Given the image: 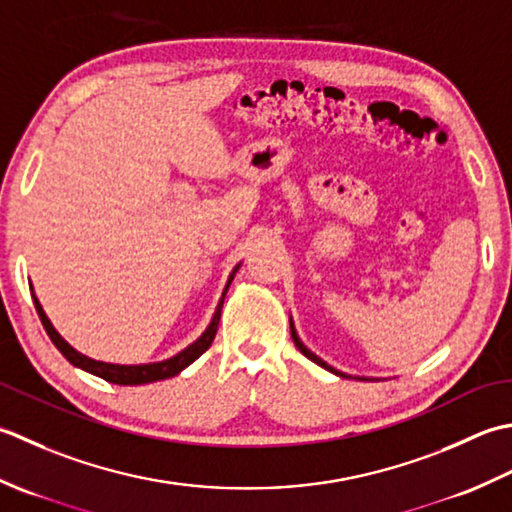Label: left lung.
I'll list each match as a JSON object with an SVG mask.
<instances>
[{
    "label": "left lung",
    "mask_w": 512,
    "mask_h": 512,
    "mask_svg": "<svg viewBox=\"0 0 512 512\" xmlns=\"http://www.w3.org/2000/svg\"><path fill=\"white\" fill-rule=\"evenodd\" d=\"M289 327H291V338H294V342H296V347H298V351L302 353V356H307L311 362H316L318 367H322V369H327V371H331L333 375H338V378H353V375H349V373H342V371H338V369H333L331 364H327L325 360L322 358H318L314 351L311 349H307L305 344H302V340L298 338V331H296V325H294V320H291V316H289ZM356 380H364V382H378L380 378H360V375H356Z\"/></svg>",
    "instance_id": "1"
}]
</instances>
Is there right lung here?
Instances as JSON below:
<instances>
[{"instance_id":"1","label":"right lung","mask_w":512,"mask_h":512,"mask_svg":"<svg viewBox=\"0 0 512 512\" xmlns=\"http://www.w3.org/2000/svg\"><path fill=\"white\" fill-rule=\"evenodd\" d=\"M238 267H241V263H238L232 271H229V278H227L221 298H218V305L214 309V316H212L210 325L205 327V331L201 333V336H198L192 344H187V347L176 353V356H172L168 360H159V362H145V364L103 362V360H95V358L86 356V353L77 351L75 347H70V344L64 338H61V333L55 327H52V322L46 316L44 307H41L39 298L35 296L33 285H30V291H33V300H35V307H37V314H39L41 325H44V329H46V333L50 336L52 344H55V347L61 351V356H64L70 364H75V367L88 371L92 375H97V378H103L106 382L123 384V387H137V384H150V382L174 378V375H179L185 367H190V364L198 356H203V353L210 349V344H212V340L216 336V329H218V320H221V309H223L225 294H227L229 285H232V280L236 276Z\"/></svg>"}]
</instances>
